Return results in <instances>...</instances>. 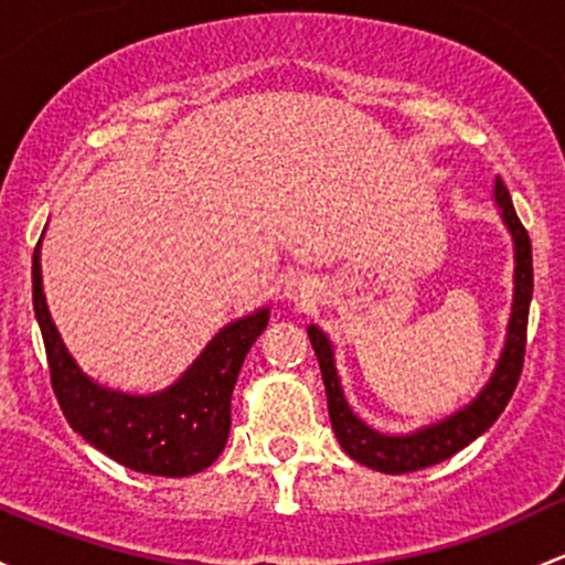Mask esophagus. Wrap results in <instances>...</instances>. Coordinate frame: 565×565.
<instances>
[{"label": "esophagus", "instance_id": "esophagus-1", "mask_svg": "<svg viewBox=\"0 0 565 565\" xmlns=\"http://www.w3.org/2000/svg\"><path fill=\"white\" fill-rule=\"evenodd\" d=\"M284 298L295 302V306H313V300H317V284L308 276H292L284 284Z\"/></svg>", "mask_w": 565, "mask_h": 565}]
</instances>
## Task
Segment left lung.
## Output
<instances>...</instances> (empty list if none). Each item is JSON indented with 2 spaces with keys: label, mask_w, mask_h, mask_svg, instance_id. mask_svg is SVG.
Masks as SVG:
<instances>
[{
  "label": "left lung",
  "mask_w": 565,
  "mask_h": 565,
  "mask_svg": "<svg viewBox=\"0 0 565 565\" xmlns=\"http://www.w3.org/2000/svg\"><path fill=\"white\" fill-rule=\"evenodd\" d=\"M492 203L501 213L514 246V295L512 313H509L507 338H503L501 358L495 362V371L479 390V395L462 408H457L449 417L438 423L417 427L412 433H382L367 423H362L358 414L349 406L343 395L341 376L335 367V349L328 332L319 330L317 324H308V338L317 352L319 367H322L324 392H328V412L332 430H335L338 444L343 447L352 460L373 468L382 473H412L423 471L427 466L447 460L462 447L479 438L482 433L501 417L509 397L520 382L522 358H525V330H527V308L533 298V257H531V237L518 218L509 189L501 181L492 186Z\"/></svg>",
  "instance_id": "8db88e82"
}]
</instances>
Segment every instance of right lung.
Masks as SVG:
<instances>
[{
	"label": "right lung",
	"mask_w": 565,
	"mask_h": 565,
	"mask_svg": "<svg viewBox=\"0 0 565 565\" xmlns=\"http://www.w3.org/2000/svg\"><path fill=\"white\" fill-rule=\"evenodd\" d=\"M32 300L58 406L94 449L151 477H192L224 452L237 373L267 328L270 308L224 324L170 387L132 395L94 382L64 347L45 302L40 243L32 259Z\"/></svg>",
	"instance_id": "add662e5"
}]
</instances>
